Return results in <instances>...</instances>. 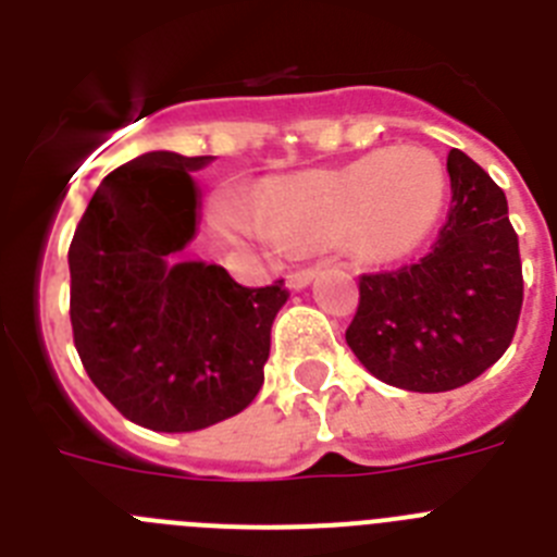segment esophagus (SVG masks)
<instances>
[{
    "instance_id": "1",
    "label": "esophagus",
    "mask_w": 557,
    "mask_h": 557,
    "mask_svg": "<svg viewBox=\"0 0 557 557\" xmlns=\"http://www.w3.org/2000/svg\"><path fill=\"white\" fill-rule=\"evenodd\" d=\"M318 268H298L287 275V287L289 289H304L314 278Z\"/></svg>"
}]
</instances>
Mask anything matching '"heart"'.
Instances as JSON below:
<instances>
[{
  "instance_id": "1",
  "label": "heart",
  "mask_w": 557,
  "mask_h": 557,
  "mask_svg": "<svg viewBox=\"0 0 557 557\" xmlns=\"http://www.w3.org/2000/svg\"><path fill=\"white\" fill-rule=\"evenodd\" d=\"M449 175L426 147H385L351 164L275 181L262 214L239 200L218 209L228 236L298 250L343 243L366 262H396L424 245L444 214Z\"/></svg>"
}]
</instances>
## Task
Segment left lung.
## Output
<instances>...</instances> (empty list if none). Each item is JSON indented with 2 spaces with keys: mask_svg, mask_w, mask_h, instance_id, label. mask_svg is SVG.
I'll return each mask as SVG.
<instances>
[{
  "mask_svg": "<svg viewBox=\"0 0 557 557\" xmlns=\"http://www.w3.org/2000/svg\"><path fill=\"white\" fill-rule=\"evenodd\" d=\"M451 206L430 253L359 275L346 343L376 379L444 393L488 371L519 326L524 278L505 191L466 152L446 159Z\"/></svg>",
  "mask_w": 557,
  "mask_h": 557,
  "instance_id": "left-lung-1",
  "label": "left lung"
}]
</instances>
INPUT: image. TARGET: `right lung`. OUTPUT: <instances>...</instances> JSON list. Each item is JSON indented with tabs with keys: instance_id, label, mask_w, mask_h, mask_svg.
<instances>
[{
	"instance_id": "1",
	"label": "right lung",
	"mask_w": 557,
	"mask_h": 557,
	"mask_svg": "<svg viewBox=\"0 0 557 557\" xmlns=\"http://www.w3.org/2000/svg\"><path fill=\"white\" fill-rule=\"evenodd\" d=\"M211 156L145 152L102 178L69 245V318L88 379L127 421L195 432L243 412L264 382L284 278L243 287L172 259L195 234L191 170Z\"/></svg>"
}]
</instances>
